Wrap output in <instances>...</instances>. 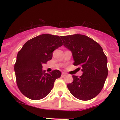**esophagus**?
<instances>
[{
	"label": "esophagus",
	"instance_id": "1",
	"mask_svg": "<svg viewBox=\"0 0 120 120\" xmlns=\"http://www.w3.org/2000/svg\"><path fill=\"white\" fill-rule=\"evenodd\" d=\"M66 75V74L65 73V72H62V74H61V77H65V76Z\"/></svg>",
	"mask_w": 120,
	"mask_h": 120
}]
</instances>
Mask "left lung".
I'll list each match as a JSON object with an SVG mask.
<instances>
[{
	"instance_id": "8db88e82",
	"label": "left lung",
	"mask_w": 120,
	"mask_h": 120,
	"mask_svg": "<svg viewBox=\"0 0 120 120\" xmlns=\"http://www.w3.org/2000/svg\"><path fill=\"white\" fill-rule=\"evenodd\" d=\"M63 45L72 52L74 66H79L82 75H72L67 85L70 93L81 100L93 99L100 92L108 75L107 59L100 45L81 34L61 37Z\"/></svg>"
}]
</instances>
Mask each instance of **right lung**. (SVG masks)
Wrapping results in <instances>:
<instances>
[{"instance_id": "add662e5", "label": "right lung", "mask_w": 120, "mask_h": 120, "mask_svg": "<svg viewBox=\"0 0 120 120\" xmlns=\"http://www.w3.org/2000/svg\"><path fill=\"white\" fill-rule=\"evenodd\" d=\"M62 45L60 37L48 34L34 38L23 45L17 56L14 71L18 88L24 96L37 100L50 92L61 73L58 70L46 73L42 64L51 60L53 52Z\"/></svg>"}]
</instances>
